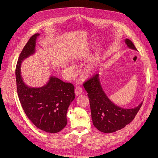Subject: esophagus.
Instances as JSON below:
<instances>
[{
  "label": "esophagus",
  "mask_w": 158,
  "mask_h": 158,
  "mask_svg": "<svg viewBox=\"0 0 158 158\" xmlns=\"http://www.w3.org/2000/svg\"><path fill=\"white\" fill-rule=\"evenodd\" d=\"M82 92V89L81 87H76L75 89V95L76 96H79Z\"/></svg>",
  "instance_id": "34e87169"
}]
</instances>
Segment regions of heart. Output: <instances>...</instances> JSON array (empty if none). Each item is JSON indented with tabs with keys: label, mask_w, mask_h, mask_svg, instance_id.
<instances>
[{
	"label": "heart",
	"mask_w": 158,
	"mask_h": 158,
	"mask_svg": "<svg viewBox=\"0 0 158 158\" xmlns=\"http://www.w3.org/2000/svg\"><path fill=\"white\" fill-rule=\"evenodd\" d=\"M95 67H96V65L94 64H89L85 66L82 71L83 75L86 77H89L92 76L95 71ZM70 71L71 73H74V68L73 65L70 66Z\"/></svg>",
	"instance_id": "b5f03b06"
}]
</instances>
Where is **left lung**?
<instances>
[{
	"mask_svg": "<svg viewBox=\"0 0 158 158\" xmlns=\"http://www.w3.org/2000/svg\"><path fill=\"white\" fill-rule=\"evenodd\" d=\"M125 43L128 48L137 51L129 39H126ZM84 87L88 93L93 124L102 132L112 133L124 128L134 119L143 104L141 102L137 107L131 109L116 105L103 91L99 74L85 82Z\"/></svg>",
	"mask_w": 158,
	"mask_h": 158,
	"instance_id": "obj_1",
	"label": "left lung"
}]
</instances>
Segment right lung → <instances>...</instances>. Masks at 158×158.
<instances>
[{"label": "right lung", "instance_id": "right-lung-1", "mask_svg": "<svg viewBox=\"0 0 158 158\" xmlns=\"http://www.w3.org/2000/svg\"><path fill=\"white\" fill-rule=\"evenodd\" d=\"M39 34L33 35L22 51L16 66L15 77L19 101L26 114L39 129L49 133H56L67 123V112L75 98L74 87L55 76L42 87L27 85L21 76L22 62L35 52Z\"/></svg>", "mask_w": 158, "mask_h": 158}]
</instances>
